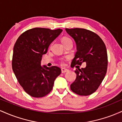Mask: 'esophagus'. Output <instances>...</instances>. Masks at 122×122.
I'll return each mask as SVG.
<instances>
[{"mask_svg":"<svg viewBox=\"0 0 122 122\" xmlns=\"http://www.w3.org/2000/svg\"><path fill=\"white\" fill-rule=\"evenodd\" d=\"M68 69H65V68H62V69H61V72H62V73H64L68 72Z\"/></svg>","mask_w":122,"mask_h":122,"instance_id":"obj_1","label":"esophagus"}]
</instances>
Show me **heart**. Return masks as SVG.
Returning a JSON list of instances; mask_svg holds the SVG:
<instances>
[{
    "label": "heart",
    "mask_w": 122,
    "mask_h": 122,
    "mask_svg": "<svg viewBox=\"0 0 122 122\" xmlns=\"http://www.w3.org/2000/svg\"><path fill=\"white\" fill-rule=\"evenodd\" d=\"M61 42H62V44L64 45V46H65L66 45H67L68 43L72 42L71 39L68 37H63L62 38H61Z\"/></svg>",
    "instance_id": "obj_1"
}]
</instances>
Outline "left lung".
Listing matches in <instances>:
<instances>
[{"instance_id":"8db88e82","label":"left lung","mask_w":122,"mask_h":122,"mask_svg":"<svg viewBox=\"0 0 122 122\" xmlns=\"http://www.w3.org/2000/svg\"><path fill=\"white\" fill-rule=\"evenodd\" d=\"M66 31L75 41L77 51L71 66L86 63L85 68L76 66V79L71 85L74 93L80 96L91 95L103 81L107 70V49L102 38L94 32L85 29H65Z\"/></svg>"}]
</instances>
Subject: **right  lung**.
Returning a JSON list of instances; mask_svg holds the SVG:
<instances>
[{"label":"right lung","mask_w":122,"mask_h":122,"mask_svg":"<svg viewBox=\"0 0 122 122\" xmlns=\"http://www.w3.org/2000/svg\"><path fill=\"white\" fill-rule=\"evenodd\" d=\"M62 29L36 27L18 37L14 46L12 68L19 84L27 94L42 97L52 90L54 80L61 73L56 66H41L43 54Z\"/></svg>","instance_id":"1"}]
</instances>
